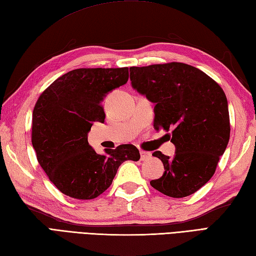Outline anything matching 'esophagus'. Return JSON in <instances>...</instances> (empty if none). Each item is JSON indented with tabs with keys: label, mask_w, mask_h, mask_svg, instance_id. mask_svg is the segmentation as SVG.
Masks as SVG:
<instances>
[{
	"label": "esophagus",
	"mask_w": 256,
	"mask_h": 256,
	"mask_svg": "<svg viewBox=\"0 0 256 256\" xmlns=\"http://www.w3.org/2000/svg\"><path fill=\"white\" fill-rule=\"evenodd\" d=\"M140 160H148V158H150V156H152L150 152H146V150H140Z\"/></svg>",
	"instance_id": "esophagus-1"
}]
</instances>
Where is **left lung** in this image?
Instances as JSON below:
<instances>
[{
	"mask_svg": "<svg viewBox=\"0 0 256 256\" xmlns=\"http://www.w3.org/2000/svg\"><path fill=\"white\" fill-rule=\"evenodd\" d=\"M130 78L135 90L155 103L154 128L170 131L176 148L172 158L153 153L165 172L150 186L172 198L194 194L214 176L229 143L226 94L208 74L182 62L131 67Z\"/></svg>",
	"mask_w": 256,
	"mask_h": 256,
	"instance_id": "1",
	"label": "left lung"
}]
</instances>
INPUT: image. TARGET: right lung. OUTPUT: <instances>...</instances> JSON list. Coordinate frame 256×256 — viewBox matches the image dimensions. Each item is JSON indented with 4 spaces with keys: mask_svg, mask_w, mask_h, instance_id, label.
Returning <instances> with one entry per match:
<instances>
[{
    "mask_svg": "<svg viewBox=\"0 0 256 256\" xmlns=\"http://www.w3.org/2000/svg\"><path fill=\"white\" fill-rule=\"evenodd\" d=\"M128 68H79L56 79L32 111V144L50 180L74 199L90 200L111 186L120 165L138 162L132 144L99 155L88 143L94 122H104L101 101L128 82Z\"/></svg>",
    "mask_w": 256,
    "mask_h": 256,
    "instance_id": "right-lung-1",
    "label": "right lung"
}]
</instances>
